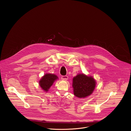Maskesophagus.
<instances>
[{
    "mask_svg": "<svg viewBox=\"0 0 131 131\" xmlns=\"http://www.w3.org/2000/svg\"><path fill=\"white\" fill-rule=\"evenodd\" d=\"M61 78V80L63 81H67L68 79V77L67 75H62Z\"/></svg>",
    "mask_w": 131,
    "mask_h": 131,
    "instance_id": "34e87169",
    "label": "esophagus"
}]
</instances>
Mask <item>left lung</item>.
Returning <instances> with one entry per match:
<instances>
[{"instance_id":"8db88e82","label":"left lung","mask_w":131,"mask_h":131,"mask_svg":"<svg viewBox=\"0 0 131 131\" xmlns=\"http://www.w3.org/2000/svg\"><path fill=\"white\" fill-rule=\"evenodd\" d=\"M96 86V81L91 76L84 74L77 75L73 79L74 94L79 98H85L93 93Z\"/></svg>"}]
</instances>
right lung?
Segmentation results:
<instances>
[{"instance_id": "add662e5", "label": "right lung", "mask_w": 131, "mask_h": 131, "mask_svg": "<svg viewBox=\"0 0 131 131\" xmlns=\"http://www.w3.org/2000/svg\"><path fill=\"white\" fill-rule=\"evenodd\" d=\"M57 79H58V77L56 75L52 74H46L44 75L39 81V85L44 91L48 92L50 87Z\"/></svg>"}]
</instances>
